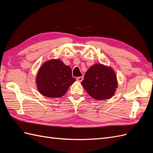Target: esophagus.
Segmentation results:
<instances>
[{
	"mask_svg": "<svg viewBox=\"0 0 153 153\" xmlns=\"http://www.w3.org/2000/svg\"><path fill=\"white\" fill-rule=\"evenodd\" d=\"M83 79H84V76H83L76 78V80H77L78 82H82V81L83 80Z\"/></svg>",
	"mask_w": 153,
	"mask_h": 153,
	"instance_id": "34e87169",
	"label": "esophagus"
}]
</instances>
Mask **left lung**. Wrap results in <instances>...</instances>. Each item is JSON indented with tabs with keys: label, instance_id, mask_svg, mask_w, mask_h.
<instances>
[{
	"label": "left lung",
	"instance_id": "obj_1",
	"mask_svg": "<svg viewBox=\"0 0 153 153\" xmlns=\"http://www.w3.org/2000/svg\"><path fill=\"white\" fill-rule=\"evenodd\" d=\"M81 84L87 93L96 100L112 98L118 87L117 76L114 69L102 64L91 66L86 71Z\"/></svg>",
	"mask_w": 153,
	"mask_h": 153
}]
</instances>
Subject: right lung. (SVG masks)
Instances as JSON below:
<instances>
[{"label": "right lung", "mask_w": 153, "mask_h": 153, "mask_svg": "<svg viewBox=\"0 0 153 153\" xmlns=\"http://www.w3.org/2000/svg\"><path fill=\"white\" fill-rule=\"evenodd\" d=\"M71 69L59 59H50L43 64L37 73L36 84L41 94L48 98H61L75 82Z\"/></svg>", "instance_id": "obj_1"}]
</instances>
